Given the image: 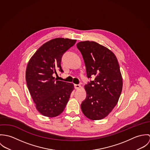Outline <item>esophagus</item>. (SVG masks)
Segmentation results:
<instances>
[{"mask_svg": "<svg viewBox=\"0 0 150 150\" xmlns=\"http://www.w3.org/2000/svg\"><path fill=\"white\" fill-rule=\"evenodd\" d=\"M74 87H75L76 89H80L81 87V86L79 85V84H75L74 85Z\"/></svg>", "mask_w": 150, "mask_h": 150, "instance_id": "obj_1", "label": "esophagus"}]
</instances>
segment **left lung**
<instances>
[{
	"label": "left lung",
	"mask_w": 150,
	"mask_h": 150,
	"mask_svg": "<svg viewBox=\"0 0 150 150\" xmlns=\"http://www.w3.org/2000/svg\"><path fill=\"white\" fill-rule=\"evenodd\" d=\"M86 64L87 77L96 76L84 88L86 98L81 108L88 118L103 119L117 104L122 89V77L115 54L93 41L77 44Z\"/></svg>",
	"instance_id": "left-lung-1"
}]
</instances>
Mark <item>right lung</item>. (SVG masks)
<instances>
[{
  "label": "right lung",
  "instance_id": "add662e5",
  "mask_svg": "<svg viewBox=\"0 0 150 150\" xmlns=\"http://www.w3.org/2000/svg\"><path fill=\"white\" fill-rule=\"evenodd\" d=\"M76 40L55 38L43 44L27 64L25 78L28 88L38 111L44 116L61 114L74 90L73 83L56 80L57 71H63L61 58Z\"/></svg>",
  "mask_w": 150,
  "mask_h": 150
}]
</instances>
